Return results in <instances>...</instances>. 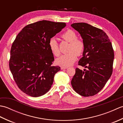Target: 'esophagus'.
Instances as JSON below:
<instances>
[{"mask_svg": "<svg viewBox=\"0 0 123 123\" xmlns=\"http://www.w3.org/2000/svg\"><path fill=\"white\" fill-rule=\"evenodd\" d=\"M68 67H63V66H61V70H63V69H67Z\"/></svg>", "mask_w": 123, "mask_h": 123, "instance_id": "obj_1", "label": "esophagus"}]
</instances>
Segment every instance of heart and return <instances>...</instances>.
I'll return each mask as SVG.
<instances>
[{
    "label": "heart",
    "mask_w": 123,
    "mask_h": 123,
    "mask_svg": "<svg viewBox=\"0 0 123 123\" xmlns=\"http://www.w3.org/2000/svg\"><path fill=\"white\" fill-rule=\"evenodd\" d=\"M61 37L70 44L67 53L62 55L56 60L57 63L63 67L71 66L77 60L78 55H80L85 51V43L80 39L77 38V35L74 31L68 30L61 35ZM49 50L54 56H58L61 53L59 44L54 38H51L49 42Z\"/></svg>",
    "instance_id": "heart-1"
}]
</instances>
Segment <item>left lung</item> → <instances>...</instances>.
Masks as SVG:
<instances>
[{"mask_svg":"<svg viewBox=\"0 0 123 123\" xmlns=\"http://www.w3.org/2000/svg\"><path fill=\"white\" fill-rule=\"evenodd\" d=\"M71 26L79 32L85 43L83 56L78 62L87 69H75L71 80L74 90L83 97L96 95L111 77L114 52L105 32L85 23H74Z\"/></svg>","mask_w":123,"mask_h":123,"instance_id":"left-lung-1","label":"left lung"}]
</instances>
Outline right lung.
<instances>
[{"instance_id":"right-lung-1","label":"right lung","mask_w":123,"mask_h":123,"mask_svg":"<svg viewBox=\"0 0 123 123\" xmlns=\"http://www.w3.org/2000/svg\"><path fill=\"white\" fill-rule=\"evenodd\" d=\"M66 26L44 20L28 24L12 43L9 69L18 88L26 95L40 97L51 88L60 67L52 66L54 58L49 42Z\"/></svg>"}]
</instances>
